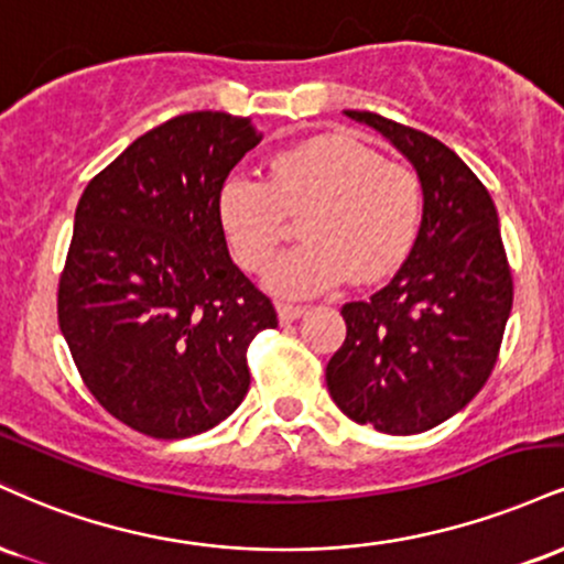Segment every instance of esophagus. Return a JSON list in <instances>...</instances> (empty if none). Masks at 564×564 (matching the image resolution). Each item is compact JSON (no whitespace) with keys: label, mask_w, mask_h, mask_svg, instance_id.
I'll return each instance as SVG.
<instances>
[{"label":"esophagus","mask_w":564,"mask_h":564,"mask_svg":"<svg viewBox=\"0 0 564 564\" xmlns=\"http://www.w3.org/2000/svg\"><path fill=\"white\" fill-rule=\"evenodd\" d=\"M276 314H280L282 324H290V322L301 319V316L306 314V306H295V303H280V306H276Z\"/></svg>","instance_id":"1"}]
</instances>
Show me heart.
<instances>
[{
  "mask_svg": "<svg viewBox=\"0 0 564 564\" xmlns=\"http://www.w3.org/2000/svg\"><path fill=\"white\" fill-rule=\"evenodd\" d=\"M306 242L282 253L267 288L282 297L333 290L350 274L359 282L388 276L412 253L422 224L420 178L382 161L359 139L324 134L276 152L269 178L231 171L218 187L216 214L240 267L261 271L301 214Z\"/></svg>",
  "mask_w": 564,
  "mask_h": 564,
  "instance_id": "heart-1",
  "label": "heart"
}]
</instances>
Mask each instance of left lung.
<instances>
[{
	"label": "left lung",
	"instance_id": "8db88e82",
	"mask_svg": "<svg viewBox=\"0 0 564 564\" xmlns=\"http://www.w3.org/2000/svg\"><path fill=\"white\" fill-rule=\"evenodd\" d=\"M346 116L414 165L422 224L393 280L343 306L348 333L327 364V388L359 425L425 433L465 409L499 359L514 297L499 216L480 178L435 137L369 110Z\"/></svg>",
	"mask_w": 564,
	"mask_h": 564
}]
</instances>
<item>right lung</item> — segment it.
Segmentation results:
<instances>
[{
  "mask_svg": "<svg viewBox=\"0 0 564 564\" xmlns=\"http://www.w3.org/2000/svg\"><path fill=\"white\" fill-rule=\"evenodd\" d=\"M261 142L250 118L184 112L86 184L57 322L89 393L150 438L205 433L250 388V340L276 311L229 258L218 187Z\"/></svg>",
  "mask_w": 564,
  "mask_h": 564,
  "instance_id": "right-lung-1",
  "label": "right lung"
}]
</instances>
